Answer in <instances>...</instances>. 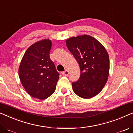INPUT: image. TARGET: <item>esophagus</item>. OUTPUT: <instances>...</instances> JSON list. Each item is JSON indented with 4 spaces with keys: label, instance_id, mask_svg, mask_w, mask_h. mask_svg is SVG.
Returning <instances> with one entry per match:
<instances>
[{
    "label": "esophagus",
    "instance_id": "obj_1",
    "mask_svg": "<svg viewBox=\"0 0 133 133\" xmlns=\"http://www.w3.org/2000/svg\"><path fill=\"white\" fill-rule=\"evenodd\" d=\"M69 72L67 70H66L64 71V72H63V73H62V74L63 75H65V76H68L69 75Z\"/></svg>",
    "mask_w": 133,
    "mask_h": 133
}]
</instances>
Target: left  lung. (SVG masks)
<instances>
[{
	"mask_svg": "<svg viewBox=\"0 0 133 133\" xmlns=\"http://www.w3.org/2000/svg\"><path fill=\"white\" fill-rule=\"evenodd\" d=\"M66 43L81 70L80 78L72 83L73 91L83 98L97 96L104 87L109 73L106 49L96 39L87 35L70 37Z\"/></svg>",
	"mask_w": 133,
	"mask_h": 133,
	"instance_id": "obj_1",
	"label": "left lung"
}]
</instances>
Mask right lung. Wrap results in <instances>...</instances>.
<instances>
[{"label":"right lung","instance_id":"1","mask_svg":"<svg viewBox=\"0 0 133 133\" xmlns=\"http://www.w3.org/2000/svg\"><path fill=\"white\" fill-rule=\"evenodd\" d=\"M52 43L43 39L31 45L24 54L18 73L21 84L30 96L44 100L54 92L59 73L49 57Z\"/></svg>","mask_w":133,"mask_h":133}]
</instances>
